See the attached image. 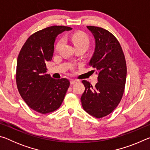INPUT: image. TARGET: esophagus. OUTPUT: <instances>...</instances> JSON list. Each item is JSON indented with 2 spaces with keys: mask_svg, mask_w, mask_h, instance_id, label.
I'll use <instances>...</instances> for the list:
<instances>
[{
  "mask_svg": "<svg viewBox=\"0 0 150 150\" xmlns=\"http://www.w3.org/2000/svg\"><path fill=\"white\" fill-rule=\"evenodd\" d=\"M70 83H71V85H73V84H75V83H77V81L73 80V79H71Z\"/></svg>",
  "mask_w": 150,
  "mask_h": 150,
  "instance_id": "34e87169",
  "label": "esophagus"
}]
</instances>
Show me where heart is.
I'll use <instances>...</instances> for the list:
<instances>
[{
  "label": "heart",
  "instance_id": "heart-1",
  "mask_svg": "<svg viewBox=\"0 0 150 150\" xmlns=\"http://www.w3.org/2000/svg\"><path fill=\"white\" fill-rule=\"evenodd\" d=\"M71 40L73 42V45H74L75 47H82L85 48L86 50H87L90 45V40L88 37L87 36V34H84L82 32H76L73 34L70 37ZM63 42V40H60L59 42H57L55 47L56 50H58L62 46V45Z\"/></svg>",
  "mask_w": 150,
  "mask_h": 150
}]
</instances>
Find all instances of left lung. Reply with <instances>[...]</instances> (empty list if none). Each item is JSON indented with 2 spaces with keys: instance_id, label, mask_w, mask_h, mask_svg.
Here are the masks:
<instances>
[{
  "instance_id": "1",
  "label": "left lung",
  "mask_w": 150,
  "mask_h": 150,
  "mask_svg": "<svg viewBox=\"0 0 150 150\" xmlns=\"http://www.w3.org/2000/svg\"><path fill=\"white\" fill-rule=\"evenodd\" d=\"M95 40V51L89 61L98 75L95 87L82 81L85 90L81 96L83 108L89 115L102 118L110 114L122 97L126 79V63L117 39L107 30L87 26Z\"/></svg>"
}]
</instances>
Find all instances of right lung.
Returning a JSON list of instances; mask_svg holds the SVG:
<instances>
[{"mask_svg":"<svg viewBox=\"0 0 150 150\" xmlns=\"http://www.w3.org/2000/svg\"><path fill=\"white\" fill-rule=\"evenodd\" d=\"M71 28L53 26L34 33L19 53L16 84L20 95L30 108L42 114L53 112L62 105L70 82L47 74L46 63L52 59L57 36Z\"/></svg>","mask_w":150,"mask_h":150,"instance_id":"1","label":"right lung"}]
</instances>
